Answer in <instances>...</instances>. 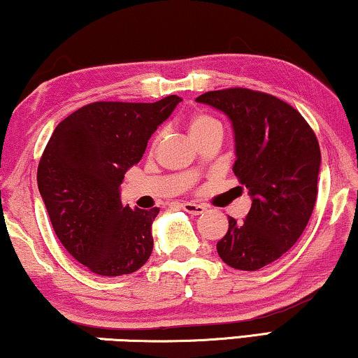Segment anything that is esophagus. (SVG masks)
<instances>
[{
  "mask_svg": "<svg viewBox=\"0 0 358 358\" xmlns=\"http://www.w3.org/2000/svg\"><path fill=\"white\" fill-rule=\"evenodd\" d=\"M182 206V210L184 211H187V213H190V215H201L203 213V211L206 210L203 205H196V203H190V201H187V203H182L180 205Z\"/></svg>",
  "mask_w": 358,
  "mask_h": 358,
  "instance_id": "1",
  "label": "esophagus"
}]
</instances>
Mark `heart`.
<instances>
[{
  "label": "heart",
  "instance_id": "obj_1",
  "mask_svg": "<svg viewBox=\"0 0 358 358\" xmlns=\"http://www.w3.org/2000/svg\"><path fill=\"white\" fill-rule=\"evenodd\" d=\"M187 129L190 137L195 141V138L201 137L206 132L213 131V129H221V126L213 116L206 115V113H194V115H190V117L187 119Z\"/></svg>",
  "mask_w": 358,
  "mask_h": 358
}]
</instances>
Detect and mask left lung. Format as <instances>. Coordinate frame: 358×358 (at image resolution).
<instances>
[{
	"label": "left lung",
	"instance_id": "1",
	"mask_svg": "<svg viewBox=\"0 0 358 358\" xmlns=\"http://www.w3.org/2000/svg\"><path fill=\"white\" fill-rule=\"evenodd\" d=\"M195 101L231 119L232 171L252 196L243 222L229 216L217 255L231 268L257 271L282 257L308 224L318 194L317 136L297 110L269 93L236 87L206 92Z\"/></svg>",
	"mask_w": 358,
	"mask_h": 358
}]
</instances>
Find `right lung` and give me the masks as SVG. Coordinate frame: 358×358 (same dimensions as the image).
<instances>
[{
    "instance_id": "1",
    "label": "right lung",
    "mask_w": 358,
    "mask_h": 358,
    "mask_svg": "<svg viewBox=\"0 0 358 358\" xmlns=\"http://www.w3.org/2000/svg\"><path fill=\"white\" fill-rule=\"evenodd\" d=\"M179 101L169 95L155 103H90L61 121L46 143L40 195L59 242L92 273L131 274L152 255L159 208L132 210L119 194L126 171Z\"/></svg>"
}]
</instances>
